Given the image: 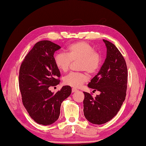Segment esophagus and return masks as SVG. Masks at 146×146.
Segmentation results:
<instances>
[{
    "instance_id": "1",
    "label": "esophagus",
    "mask_w": 146,
    "mask_h": 146,
    "mask_svg": "<svg viewBox=\"0 0 146 146\" xmlns=\"http://www.w3.org/2000/svg\"><path fill=\"white\" fill-rule=\"evenodd\" d=\"M76 91H77V89H76V88H72V92H76Z\"/></svg>"
}]
</instances>
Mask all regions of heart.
<instances>
[{"mask_svg":"<svg viewBox=\"0 0 146 146\" xmlns=\"http://www.w3.org/2000/svg\"><path fill=\"white\" fill-rule=\"evenodd\" d=\"M54 64L61 72L68 70L71 62L79 61L78 69L94 74L99 70L102 57L95 51L93 46L85 41L70 44L65 49V53L58 52L54 57ZM88 79L86 72H71L64 78V84L73 87H79Z\"/></svg>","mask_w":146,"mask_h":146,"instance_id":"b5f03b06","label":"heart"}]
</instances>
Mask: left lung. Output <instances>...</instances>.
Here are the masks:
<instances>
[{
  "label": "left lung",
  "mask_w": 146,
  "mask_h": 146,
  "mask_svg": "<svg viewBox=\"0 0 146 146\" xmlns=\"http://www.w3.org/2000/svg\"><path fill=\"white\" fill-rule=\"evenodd\" d=\"M106 46V58L98 73L88 83V87L100 92L93 98L84 92V114L88 121L102 124L116 115L125 100L127 69L125 60L116 46L103 40Z\"/></svg>",
  "instance_id": "1"
}]
</instances>
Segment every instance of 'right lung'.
I'll use <instances>...</instances> for the list:
<instances>
[{
  "mask_svg": "<svg viewBox=\"0 0 146 146\" xmlns=\"http://www.w3.org/2000/svg\"><path fill=\"white\" fill-rule=\"evenodd\" d=\"M61 47L48 40L35 44L25 56L19 70V88L23 105L35 122L49 125L59 118L61 103L70 95L69 85L54 94L49 87L56 86L61 76L54 53Z\"/></svg>",
  "mask_w": 146,
  "mask_h": 146,
  "instance_id": "obj_1",
  "label": "right lung"
}]
</instances>
